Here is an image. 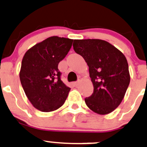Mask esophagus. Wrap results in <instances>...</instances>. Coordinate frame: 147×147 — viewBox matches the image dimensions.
<instances>
[{
  "label": "esophagus",
  "instance_id": "1",
  "mask_svg": "<svg viewBox=\"0 0 147 147\" xmlns=\"http://www.w3.org/2000/svg\"><path fill=\"white\" fill-rule=\"evenodd\" d=\"M79 84V82H75L72 83V85L74 86H77V85H78Z\"/></svg>",
  "mask_w": 147,
  "mask_h": 147
}]
</instances>
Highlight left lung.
<instances>
[{
    "label": "left lung",
    "mask_w": 147,
    "mask_h": 147,
    "mask_svg": "<svg viewBox=\"0 0 147 147\" xmlns=\"http://www.w3.org/2000/svg\"><path fill=\"white\" fill-rule=\"evenodd\" d=\"M73 48L87 63L93 84V92L85 98L87 106L97 114L110 113L122 102L130 83L125 56L101 39H75Z\"/></svg>",
    "instance_id": "left-lung-1"
}]
</instances>
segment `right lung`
<instances>
[{"instance_id": "1", "label": "right lung", "mask_w": 147, "mask_h": 147, "mask_svg": "<svg viewBox=\"0 0 147 147\" xmlns=\"http://www.w3.org/2000/svg\"><path fill=\"white\" fill-rule=\"evenodd\" d=\"M73 39L51 36L34 45L22 60L20 80L31 104L42 112H51L65 102L70 88L61 79L58 65L66 56Z\"/></svg>"}]
</instances>
